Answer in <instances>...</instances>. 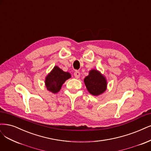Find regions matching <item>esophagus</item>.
Returning a JSON list of instances; mask_svg holds the SVG:
<instances>
[{"instance_id": "esophagus-1", "label": "esophagus", "mask_w": 151, "mask_h": 151, "mask_svg": "<svg viewBox=\"0 0 151 151\" xmlns=\"http://www.w3.org/2000/svg\"><path fill=\"white\" fill-rule=\"evenodd\" d=\"M74 76H75V77H76V78H77V79H78V78H79V77H80L81 73H80V72H79V71H76V72H74Z\"/></svg>"}]
</instances>
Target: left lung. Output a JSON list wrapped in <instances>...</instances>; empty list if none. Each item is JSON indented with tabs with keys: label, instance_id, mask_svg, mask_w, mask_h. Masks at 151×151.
<instances>
[{
	"label": "left lung",
	"instance_id": "obj_1",
	"mask_svg": "<svg viewBox=\"0 0 151 151\" xmlns=\"http://www.w3.org/2000/svg\"><path fill=\"white\" fill-rule=\"evenodd\" d=\"M84 84L89 92L95 96L101 94L107 89L106 77L95 69L89 71V75L84 79Z\"/></svg>",
	"mask_w": 151,
	"mask_h": 151
}]
</instances>
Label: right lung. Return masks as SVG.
<instances>
[{"instance_id": "1", "label": "right lung", "mask_w": 151, "mask_h": 151, "mask_svg": "<svg viewBox=\"0 0 151 151\" xmlns=\"http://www.w3.org/2000/svg\"><path fill=\"white\" fill-rule=\"evenodd\" d=\"M70 77L71 75L69 72H64L59 67L55 66L45 77V84L47 89L54 93L58 92L65 81Z\"/></svg>"}]
</instances>
